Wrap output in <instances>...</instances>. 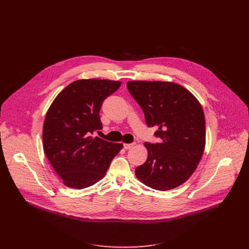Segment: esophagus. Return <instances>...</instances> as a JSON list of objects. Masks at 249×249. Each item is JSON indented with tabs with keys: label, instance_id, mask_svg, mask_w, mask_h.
<instances>
[{
	"label": "esophagus",
	"instance_id": "34e87169",
	"mask_svg": "<svg viewBox=\"0 0 249 249\" xmlns=\"http://www.w3.org/2000/svg\"><path fill=\"white\" fill-rule=\"evenodd\" d=\"M135 144H136L135 142H132V143H124V147L125 149H130V148H132Z\"/></svg>",
	"mask_w": 249,
	"mask_h": 249
}]
</instances>
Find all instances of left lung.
<instances>
[{"label": "left lung", "mask_w": 249, "mask_h": 249, "mask_svg": "<svg viewBox=\"0 0 249 249\" xmlns=\"http://www.w3.org/2000/svg\"><path fill=\"white\" fill-rule=\"evenodd\" d=\"M126 86L142 108L147 126L158 127L155 136L161 139L143 143L147 158L135 175L152 189H175L191 178L202 158L206 143L202 107L175 82L132 80Z\"/></svg>", "instance_id": "1"}]
</instances>
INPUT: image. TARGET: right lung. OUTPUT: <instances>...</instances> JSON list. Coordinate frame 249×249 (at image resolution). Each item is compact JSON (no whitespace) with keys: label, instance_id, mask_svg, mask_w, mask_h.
I'll use <instances>...</instances> for the list:
<instances>
[{"label":"right lung","instance_id":"obj_1","mask_svg":"<svg viewBox=\"0 0 249 249\" xmlns=\"http://www.w3.org/2000/svg\"><path fill=\"white\" fill-rule=\"evenodd\" d=\"M121 81L78 79L65 87L49 107L43 124V148L64 185L84 189L105 178L123 143L107 142L91 134L103 128V102Z\"/></svg>","mask_w":249,"mask_h":249}]
</instances>
